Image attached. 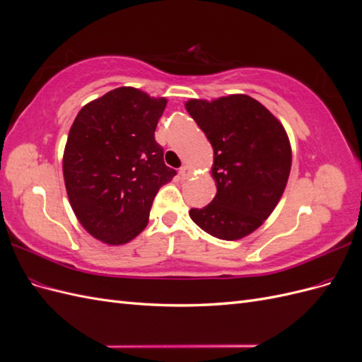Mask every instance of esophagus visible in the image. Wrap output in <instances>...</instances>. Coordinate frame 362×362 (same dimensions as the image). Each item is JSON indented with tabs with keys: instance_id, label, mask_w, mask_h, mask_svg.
Instances as JSON below:
<instances>
[{
	"instance_id": "obj_1",
	"label": "esophagus",
	"mask_w": 362,
	"mask_h": 362,
	"mask_svg": "<svg viewBox=\"0 0 362 362\" xmlns=\"http://www.w3.org/2000/svg\"><path fill=\"white\" fill-rule=\"evenodd\" d=\"M180 175H181L182 180H187V178L190 177V175H192V170H190L189 166H182V168L180 169Z\"/></svg>"
}]
</instances>
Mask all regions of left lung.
Masks as SVG:
<instances>
[{
    "mask_svg": "<svg viewBox=\"0 0 362 362\" xmlns=\"http://www.w3.org/2000/svg\"><path fill=\"white\" fill-rule=\"evenodd\" d=\"M185 108L214 149L217 185L210 204L192 208V221L216 238H242L262 225L286 189L291 169L286 129L247 95L190 100Z\"/></svg>",
    "mask_w": 362,
    "mask_h": 362,
    "instance_id": "1",
    "label": "left lung"
}]
</instances>
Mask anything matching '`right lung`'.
Wrapping results in <instances>:
<instances>
[{"label":"right lung","instance_id":"right-lung-1","mask_svg":"<svg viewBox=\"0 0 362 362\" xmlns=\"http://www.w3.org/2000/svg\"><path fill=\"white\" fill-rule=\"evenodd\" d=\"M166 104L117 87L86 104L71 127L63 154L68 198L86 231L107 245L144 231L156 194L177 175L154 136Z\"/></svg>","mask_w":362,"mask_h":362}]
</instances>
